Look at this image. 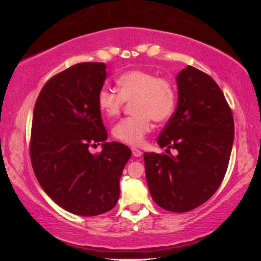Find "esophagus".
<instances>
[{
    "mask_svg": "<svg viewBox=\"0 0 261 261\" xmlns=\"http://www.w3.org/2000/svg\"><path fill=\"white\" fill-rule=\"evenodd\" d=\"M132 153H133V155L135 156V158H139V156H141V154H142V152L140 151V149H138V148H132Z\"/></svg>",
    "mask_w": 261,
    "mask_h": 261,
    "instance_id": "obj_1",
    "label": "esophagus"
}]
</instances>
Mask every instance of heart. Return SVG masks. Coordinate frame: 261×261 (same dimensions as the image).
<instances>
[{"label": "heart", "instance_id": "1", "mask_svg": "<svg viewBox=\"0 0 261 261\" xmlns=\"http://www.w3.org/2000/svg\"><path fill=\"white\" fill-rule=\"evenodd\" d=\"M117 90L103 87L97 94V107L103 115L115 117L124 102H133L134 116L119 121L113 128L116 140L126 145L139 146L152 129V120L165 122L176 109L177 96L173 84L165 78L145 70H129L116 80Z\"/></svg>", "mask_w": 261, "mask_h": 261}]
</instances>
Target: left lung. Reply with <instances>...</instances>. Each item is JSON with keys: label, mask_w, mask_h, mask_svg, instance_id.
Instances as JSON below:
<instances>
[{"label": "left lung", "mask_w": 261, "mask_h": 261, "mask_svg": "<svg viewBox=\"0 0 261 261\" xmlns=\"http://www.w3.org/2000/svg\"><path fill=\"white\" fill-rule=\"evenodd\" d=\"M176 112L158 137L177 155L145 153L148 189L156 204L187 213L208 201L222 183L234 141V119L209 74L187 66L177 74Z\"/></svg>", "instance_id": "8db88e82"}]
</instances>
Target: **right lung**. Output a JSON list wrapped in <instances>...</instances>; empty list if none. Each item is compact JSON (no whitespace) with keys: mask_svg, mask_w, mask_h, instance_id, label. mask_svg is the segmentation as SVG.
Here are the masks:
<instances>
[{"mask_svg":"<svg viewBox=\"0 0 261 261\" xmlns=\"http://www.w3.org/2000/svg\"><path fill=\"white\" fill-rule=\"evenodd\" d=\"M105 63H80L41 89L34 106L31 162L44 191L59 206L81 216L109 212L120 197V178L132 155L126 145L107 142L97 107L107 78ZM103 142L92 155L90 145Z\"/></svg>","mask_w":261,"mask_h":261,"instance_id":"right-lung-1","label":"right lung"}]
</instances>
